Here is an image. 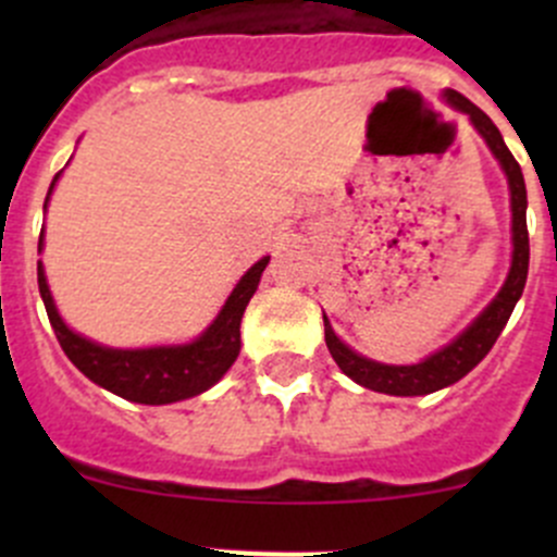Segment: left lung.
Returning <instances> with one entry per match:
<instances>
[{
  "instance_id": "8db88e82",
  "label": "left lung",
  "mask_w": 557,
  "mask_h": 557,
  "mask_svg": "<svg viewBox=\"0 0 557 557\" xmlns=\"http://www.w3.org/2000/svg\"><path fill=\"white\" fill-rule=\"evenodd\" d=\"M442 97H445V102L450 104L453 110L463 112V115L469 117L471 126L476 128V134L485 139L491 153L496 156L502 172L507 174L509 210H512V263H509V272L502 290L493 296L491 305L476 314L453 342H447L445 347H440V350L431 352V356H425L423 361L418 363L396 367V363H380L361 356V352L352 350L350 345H345V342L334 334L329 318L323 314L325 345H329V352L336 361V367H339L352 383L369 387V391L387 393V396H425V393L442 391V387L466 377V374L491 352V347L496 345L498 334H502L509 314L515 310V305L520 301L528 277V196L520 164L515 161V156L509 153L507 145H504V137L496 128V123H493L480 107L471 104L469 99L460 97L458 91H450V88H447Z\"/></svg>"
}]
</instances>
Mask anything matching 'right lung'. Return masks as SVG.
<instances>
[{"mask_svg":"<svg viewBox=\"0 0 557 557\" xmlns=\"http://www.w3.org/2000/svg\"><path fill=\"white\" fill-rule=\"evenodd\" d=\"M61 172L50 183L48 196H45L42 210H48L50 194L59 183ZM45 247V228L39 234L37 250ZM269 256L258 258L250 269L239 277L234 290L228 294L226 305L215 314L210 325L201 331L196 339L185 345H153V347H107L88 336L77 334L64 323L59 310H55L53 294H50L48 277H45L42 261H37V283L39 296H42L45 312H48L50 325L55 331L61 350L66 352L72 363L86 374L91 383H97L104 391L126 398L134 404H174L194 398L199 393L210 391L223 374L232 369V363L239 356V323L247 301L256 294L261 274L267 269Z\"/></svg>","mask_w":557,"mask_h":557,"instance_id":"1","label":"right lung"}]
</instances>
